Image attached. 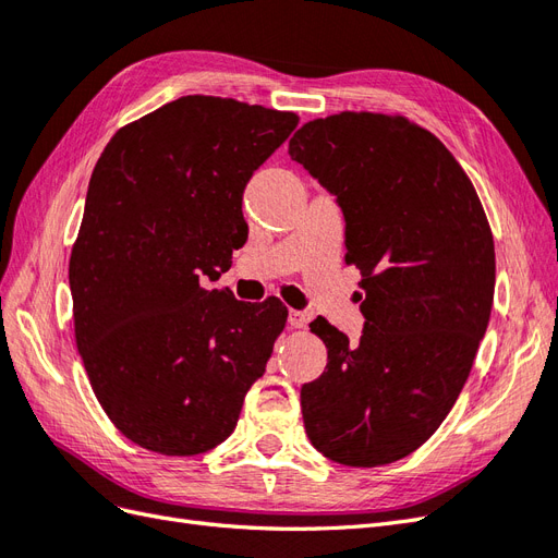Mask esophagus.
Segmentation results:
<instances>
[{"instance_id":"1","label":"esophagus","mask_w":558,"mask_h":558,"mask_svg":"<svg viewBox=\"0 0 558 558\" xmlns=\"http://www.w3.org/2000/svg\"><path fill=\"white\" fill-rule=\"evenodd\" d=\"M310 320H312V316L307 312H298V310L289 312V326L291 328H305Z\"/></svg>"}]
</instances>
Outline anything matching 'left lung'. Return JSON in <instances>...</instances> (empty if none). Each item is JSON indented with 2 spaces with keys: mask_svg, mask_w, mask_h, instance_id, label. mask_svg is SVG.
<instances>
[{
  "mask_svg": "<svg viewBox=\"0 0 558 558\" xmlns=\"http://www.w3.org/2000/svg\"><path fill=\"white\" fill-rule=\"evenodd\" d=\"M289 156L335 195L347 263L361 269V340L316 318L324 375L300 388L310 442L375 468L440 428L470 375L494 305L496 253L463 167L402 116L342 111L302 125Z\"/></svg>",
  "mask_w": 558,
  "mask_h": 558,
  "instance_id": "obj_1",
  "label": "left lung"
}]
</instances>
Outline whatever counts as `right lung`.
<instances>
[{
  "label": "right lung",
  "instance_id": "add662e5",
  "mask_svg": "<svg viewBox=\"0 0 558 558\" xmlns=\"http://www.w3.org/2000/svg\"><path fill=\"white\" fill-rule=\"evenodd\" d=\"M295 125L291 111L185 95L99 156L70 258L74 335L99 404L134 445L214 449L263 377L289 312L199 281L230 267L248 232L246 183Z\"/></svg>",
  "mask_w": 558,
  "mask_h": 558
}]
</instances>
